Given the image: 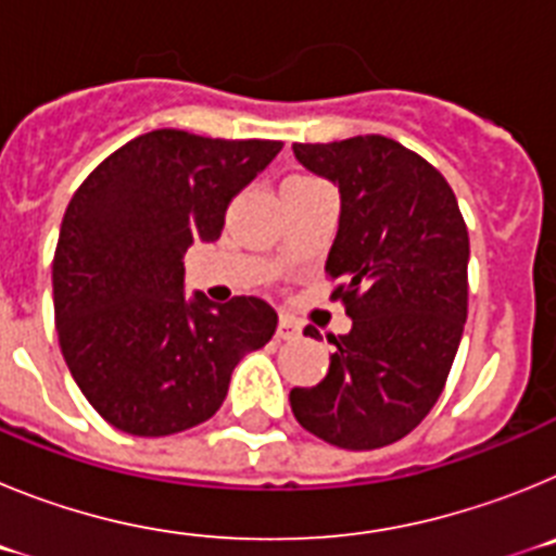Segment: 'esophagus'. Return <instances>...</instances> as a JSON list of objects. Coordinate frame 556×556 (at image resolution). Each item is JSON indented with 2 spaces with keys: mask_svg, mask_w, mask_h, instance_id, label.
Listing matches in <instances>:
<instances>
[{
  "mask_svg": "<svg viewBox=\"0 0 556 556\" xmlns=\"http://www.w3.org/2000/svg\"><path fill=\"white\" fill-rule=\"evenodd\" d=\"M301 323L294 320V317H287V314H281V320H278V339H283V342H292V339H301Z\"/></svg>",
  "mask_w": 556,
  "mask_h": 556,
  "instance_id": "34e87169",
  "label": "esophagus"
}]
</instances>
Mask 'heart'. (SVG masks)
I'll use <instances>...</instances> for the list:
<instances>
[{
  "instance_id": "1",
  "label": "heart",
  "mask_w": 556,
  "mask_h": 556,
  "mask_svg": "<svg viewBox=\"0 0 556 556\" xmlns=\"http://www.w3.org/2000/svg\"><path fill=\"white\" fill-rule=\"evenodd\" d=\"M292 178H306V175H292Z\"/></svg>"
}]
</instances>
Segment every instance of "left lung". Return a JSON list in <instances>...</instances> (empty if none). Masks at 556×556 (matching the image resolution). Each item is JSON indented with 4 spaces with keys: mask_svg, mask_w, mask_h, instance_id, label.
<instances>
[{
    "mask_svg": "<svg viewBox=\"0 0 556 556\" xmlns=\"http://www.w3.org/2000/svg\"><path fill=\"white\" fill-rule=\"evenodd\" d=\"M292 150L342 194L326 275L353 328L328 339V376L294 387L289 404L337 448H384L420 426L448 381L468 320V225L448 180L395 139Z\"/></svg>",
    "mask_w": 556,
    "mask_h": 556,
    "instance_id": "obj_1",
    "label": "left lung"
}]
</instances>
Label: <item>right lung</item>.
<instances>
[{"instance_id":"1","label":"right lung","mask_w":556,"mask_h":556,"mask_svg":"<svg viewBox=\"0 0 556 556\" xmlns=\"http://www.w3.org/2000/svg\"><path fill=\"white\" fill-rule=\"evenodd\" d=\"M269 139L152 130L111 152L68 203L52 258L68 372L108 424L166 437L217 415L239 358L273 339L253 294L184 298V253L223 233L230 200L281 152Z\"/></svg>"}]
</instances>
